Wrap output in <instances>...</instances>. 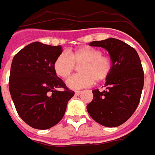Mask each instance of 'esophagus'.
I'll return each instance as SVG.
<instances>
[{
  "label": "esophagus",
  "instance_id": "obj_1",
  "mask_svg": "<svg viewBox=\"0 0 155 155\" xmlns=\"http://www.w3.org/2000/svg\"><path fill=\"white\" fill-rule=\"evenodd\" d=\"M81 91H74V94H75L76 96H79L80 94H81Z\"/></svg>",
  "mask_w": 155,
  "mask_h": 155
}]
</instances>
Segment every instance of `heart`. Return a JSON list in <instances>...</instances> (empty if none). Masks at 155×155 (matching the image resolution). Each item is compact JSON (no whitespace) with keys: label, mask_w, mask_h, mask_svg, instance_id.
<instances>
[{"label":"heart","mask_w":155,"mask_h":155,"mask_svg":"<svg viewBox=\"0 0 155 155\" xmlns=\"http://www.w3.org/2000/svg\"><path fill=\"white\" fill-rule=\"evenodd\" d=\"M80 67L81 74L74 75L66 81L69 88L79 90L103 81L111 73L112 64L108 57L103 56L99 49L93 47H81L75 51L62 52L57 57L53 64L56 74L61 78H68L75 65Z\"/></svg>","instance_id":"obj_1"}]
</instances>
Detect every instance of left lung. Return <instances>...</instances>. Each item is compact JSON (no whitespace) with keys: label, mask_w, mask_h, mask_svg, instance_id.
Segmentation results:
<instances>
[{"label":"left lung","mask_w":155,"mask_h":155,"mask_svg":"<svg viewBox=\"0 0 155 155\" xmlns=\"http://www.w3.org/2000/svg\"><path fill=\"white\" fill-rule=\"evenodd\" d=\"M89 45L108 51L112 69L104 84L105 90L92 91L93 99L86 106L87 112L102 126H120L135 112L140 102L144 74L139 56L133 47L114 38Z\"/></svg>","instance_id":"obj_1"}]
</instances>
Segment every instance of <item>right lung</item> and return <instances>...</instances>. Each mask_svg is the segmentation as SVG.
Here are the masks:
<instances>
[{
    "instance_id": "obj_1",
    "label": "right lung",
    "mask_w": 155,
    "mask_h": 155,
    "mask_svg": "<svg viewBox=\"0 0 155 155\" xmlns=\"http://www.w3.org/2000/svg\"><path fill=\"white\" fill-rule=\"evenodd\" d=\"M60 46L33 42L13 58L9 91L20 118L29 126L47 130L64 117L67 104L74 92L69 90L53 69ZM58 88H64L63 92Z\"/></svg>"
}]
</instances>
